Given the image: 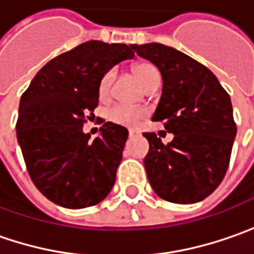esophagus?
<instances>
[{
  "label": "esophagus",
  "instance_id": "1",
  "mask_svg": "<svg viewBox=\"0 0 254 254\" xmlns=\"http://www.w3.org/2000/svg\"><path fill=\"white\" fill-rule=\"evenodd\" d=\"M127 135H129V138H133V136H135V133H133L132 130H129V133H127Z\"/></svg>",
  "mask_w": 254,
  "mask_h": 254
}]
</instances>
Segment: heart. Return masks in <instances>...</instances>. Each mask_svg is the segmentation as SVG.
I'll list each match as a JSON object with an SVG mask.
<instances>
[{"label":"heart","instance_id":"obj_1","mask_svg":"<svg viewBox=\"0 0 254 254\" xmlns=\"http://www.w3.org/2000/svg\"><path fill=\"white\" fill-rule=\"evenodd\" d=\"M135 77L141 82V84L148 89L152 83L159 82V73L155 68L154 64L151 63H138L135 64L132 68ZM113 80V71L109 70L106 71L100 82H99V87H97V92H99V97L100 99H106L109 96V92H111V86H112ZM108 119L116 124V125H121V127H135L141 122L142 119L146 118V111L143 108H132V106H125V105H113L112 108L108 109L106 113Z\"/></svg>","mask_w":254,"mask_h":254}]
</instances>
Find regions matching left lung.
I'll list each match as a JSON object with an SVG mask.
<instances>
[{"label": "left lung", "mask_w": 254, "mask_h": 254, "mask_svg": "<svg viewBox=\"0 0 254 254\" xmlns=\"http://www.w3.org/2000/svg\"><path fill=\"white\" fill-rule=\"evenodd\" d=\"M130 49L161 71L162 95L152 121L174 133L167 145L154 132L143 133L149 142L143 159L149 184L165 201H201L229 168L237 132L230 96L211 70L184 53L159 43Z\"/></svg>", "instance_id": "1"}]
</instances>
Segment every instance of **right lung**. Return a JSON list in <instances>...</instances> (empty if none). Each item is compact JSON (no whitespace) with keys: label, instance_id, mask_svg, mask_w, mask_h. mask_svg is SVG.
<instances>
[{"label":"right lung","instance_id":"right-lung-1","mask_svg":"<svg viewBox=\"0 0 254 254\" xmlns=\"http://www.w3.org/2000/svg\"><path fill=\"white\" fill-rule=\"evenodd\" d=\"M135 54L127 44L86 41L50 60L20 100L17 139L38 191L66 208L95 205L111 192L127 139V127L105 122L83 132L99 103V82Z\"/></svg>","mask_w":254,"mask_h":254}]
</instances>
